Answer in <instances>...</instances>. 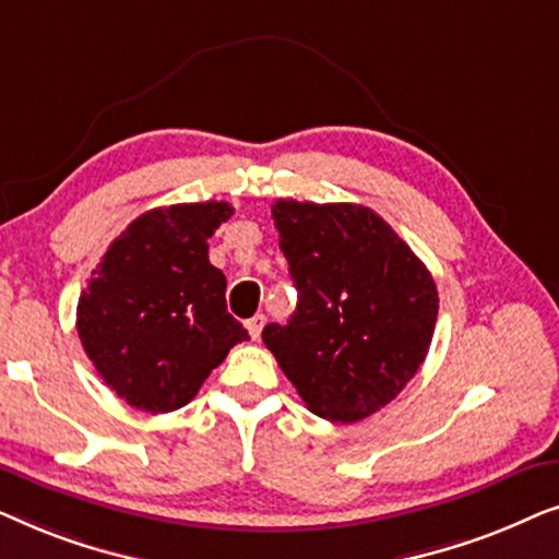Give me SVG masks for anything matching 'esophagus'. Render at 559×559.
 Wrapping results in <instances>:
<instances>
[{
    "label": "esophagus",
    "mask_w": 559,
    "mask_h": 559,
    "mask_svg": "<svg viewBox=\"0 0 559 559\" xmlns=\"http://www.w3.org/2000/svg\"><path fill=\"white\" fill-rule=\"evenodd\" d=\"M264 323H266V318H264V316H254V318H249V320H247V331H249L251 338L259 341V335H262V328H264Z\"/></svg>",
    "instance_id": "obj_1"
}]
</instances>
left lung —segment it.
I'll use <instances>...</instances> for the list:
<instances>
[{"label": "left lung", "mask_w": 559, "mask_h": 559, "mask_svg": "<svg viewBox=\"0 0 559 559\" xmlns=\"http://www.w3.org/2000/svg\"><path fill=\"white\" fill-rule=\"evenodd\" d=\"M272 218L297 310L262 338L310 412L358 423L423 366L438 320L432 274L366 205L277 201Z\"/></svg>", "instance_id": "1"}]
</instances>
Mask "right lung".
Instances as JSON below:
<instances>
[{
  "mask_svg": "<svg viewBox=\"0 0 559 559\" xmlns=\"http://www.w3.org/2000/svg\"><path fill=\"white\" fill-rule=\"evenodd\" d=\"M226 201L178 203L134 218L91 272L75 328L98 377L136 409L186 407L236 343L249 341L226 310V277L209 239Z\"/></svg>",
  "mask_w": 559,
  "mask_h": 559,
  "instance_id": "right-lung-1",
  "label": "right lung"
}]
</instances>
